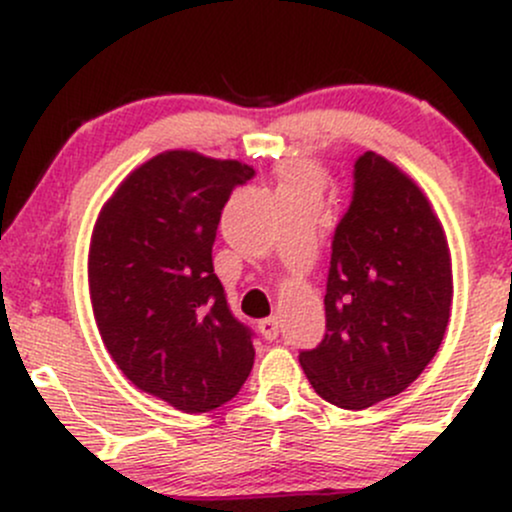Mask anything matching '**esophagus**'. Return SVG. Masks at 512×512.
I'll use <instances>...</instances> for the list:
<instances>
[{
    "label": "esophagus",
    "instance_id": "esophagus-1",
    "mask_svg": "<svg viewBox=\"0 0 512 512\" xmlns=\"http://www.w3.org/2000/svg\"><path fill=\"white\" fill-rule=\"evenodd\" d=\"M260 332H262V337L267 339V342H274L276 337H279V330H281V322H279V317L276 315H272V317H264V320H260Z\"/></svg>",
    "mask_w": 512,
    "mask_h": 512
}]
</instances>
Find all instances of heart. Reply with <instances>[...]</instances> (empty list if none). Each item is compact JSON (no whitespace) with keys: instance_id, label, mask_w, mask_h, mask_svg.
Masks as SVG:
<instances>
[{"instance_id":"obj_1","label":"heart","mask_w":512,"mask_h":512,"mask_svg":"<svg viewBox=\"0 0 512 512\" xmlns=\"http://www.w3.org/2000/svg\"><path fill=\"white\" fill-rule=\"evenodd\" d=\"M276 180H279V190H276L279 199L291 195L320 197L325 187V170L308 158H286L276 168Z\"/></svg>"}]
</instances>
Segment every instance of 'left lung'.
<instances>
[{"label":"left lung","mask_w":512,"mask_h":512,"mask_svg":"<svg viewBox=\"0 0 512 512\" xmlns=\"http://www.w3.org/2000/svg\"><path fill=\"white\" fill-rule=\"evenodd\" d=\"M450 248L431 202L395 163L366 151L337 223L327 332L298 361L322 399L366 409L414 383L450 320Z\"/></svg>","instance_id":"obj_1"}]
</instances>
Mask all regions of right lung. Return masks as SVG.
Segmentation results:
<instances>
[{
	"label": "right lung",
	"instance_id": "1",
	"mask_svg": "<svg viewBox=\"0 0 512 512\" xmlns=\"http://www.w3.org/2000/svg\"><path fill=\"white\" fill-rule=\"evenodd\" d=\"M252 178L240 161L166 151L122 180L93 228L88 289L105 349L185 414L236 397L255 363L211 262L221 211Z\"/></svg>",
	"mask_w": 512,
	"mask_h": 512
}]
</instances>
